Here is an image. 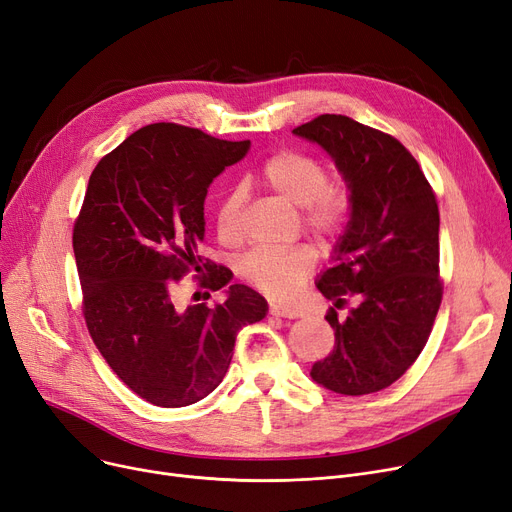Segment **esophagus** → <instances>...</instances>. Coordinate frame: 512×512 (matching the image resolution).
<instances>
[{
	"mask_svg": "<svg viewBox=\"0 0 512 512\" xmlns=\"http://www.w3.org/2000/svg\"><path fill=\"white\" fill-rule=\"evenodd\" d=\"M270 314L276 316V318H301L303 316V309L301 307H295V305H282V303H272L270 305Z\"/></svg>",
	"mask_w": 512,
	"mask_h": 512,
	"instance_id": "obj_1",
	"label": "esophagus"
}]
</instances>
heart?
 Returning <instances> with one entry per match:
<instances>
[{"label": "heart", "instance_id": "obj_1", "mask_svg": "<svg viewBox=\"0 0 512 512\" xmlns=\"http://www.w3.org/2000/svg\"><path fill=\"white\" fill-rule=\"evenodd\" d=\"M261 180L288 203L299 205L303 226L320 238L339 236L351 217V192L339 180H328L326 165L307 152L284 148L261 165ZM242 188H232L219 198L215 226L221 240L236 242L242 234ZM316 265L309 244L286 249H257L242 259V276L261 293L293 297Z\"/></svg>", "mask_w": 512, "mask_h": 512}]
</instances>
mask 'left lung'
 Here are the masks:
<instances>
[{
  "instance_id": "obj_1",
  "label": "left lung",
  "mask_w": 512,
  "mask_h": 512,
  "mask_svg": "<svg viewBox=\"0 0 512 512\" xmlns=\"http://www.w3.org/2000/svg\"><path fill=\"white\" fill-rule=\"evenodd\" d=\"M293 133L318 142L351 190L335 265L318 280L335 301L326 311L335 349L309 374L341 395L376 393L416 362L441 305L437 198L410 150L385 131L320 115Z\"/></svg>"
}]
</instances>
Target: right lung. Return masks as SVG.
<instances>
[{"mask_svg":"<svg viewBox=\"0 0 512 512\" xmlns=\"http://www.w3.org/2000/svg\"><path fill=\"white\" fill-rule=\"evenodd\" d=\"M249 146L152 123L104 154L90 175L73 226L81 311L106 364L148 404L182 408L207 397L224 381L238 330L268 311L244 284H232L213 307L173 299L188 274L205 299L232 280L198 247L211 182Z\"/></svg>","mask_w":512,"mask_h":512,"instance_id":"right-lung-1","label":"right lung"}]
</instances>
